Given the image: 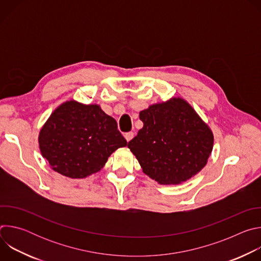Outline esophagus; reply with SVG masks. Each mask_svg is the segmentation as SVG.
Segmentation results:
<instances>
[{
    "label": "esophagus",
    "mask_w": 261,
    "mask_h": 261,
    "mask_svg": "<svg viewBox=\"0 0 261 261\" xmlns=\"http://www.w3.org/2000/svg\"><path fill=\"white\" fill-rule=\"evenodd\" d=\"M133 137H134V133H133V132H128V133L125 134V138H126V140H127L128 142H129Z\"/></svg>",
    "instance_id": "1"
}]
</instances>
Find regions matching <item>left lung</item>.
Returning a JSON list of instances; mask_svg holds the SVG:
<instances>
[{
  "label": "left lung",
  "mask_w": 261,
  "mask_h": 261,
  "mask_svg": "<svg viewBox=\"0 0 261 261\" xmlns=\"http://www.w3.org/2000/svg\"><path fill=\"white\" fill-rule=\"evenodd\" d=\"M143 127L128 142L142 171L161 185L190 179L207 163L214 135L182 98L175 97L141 110Z\"/></svg>",
  "instance_id": "left-lung-1"
}]
</instances>
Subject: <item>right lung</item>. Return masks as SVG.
Listing matches in <instances>:
<instances>
[{"label":"right lung","mask_w":261,"mask_h":261,"mask_svg":"<svg viewBox=\"0 0 261 261\" xmlns=\"http://www.w3.org/2000/svg\"><path fill=\"white\" fill-rule=\"evenodd\" d=\"M39 148L50 168L70 178L98 172L127 140L98 104L70 100L58 106L39 132Z\"/></svg>","instance_id":"1"}]
</instances>
